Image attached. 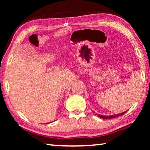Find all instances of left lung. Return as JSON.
I'll list each match as a JSON object with an SVG mask.
<instances>
[{"instance_id": "left-lung-1", "label": "left lung", "mask_w": 150, "mask_h": 150, "mask_svg": "<svg viewBox=\"0 0 150 150\" xmlns=\"http://www.w3.org/2000/svg\"><path fill=\"white\" fill-rule=\"evenodd\" d=\"M127 112L125 111L124 112L122 113H120V114H118V115H110V116H104V115H98V117H100L101 118H104V119H110V118H116V117H118L119 116H122L124 114H125Z\"/></svg>"}]
</instances>
